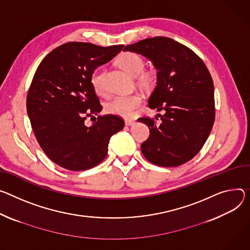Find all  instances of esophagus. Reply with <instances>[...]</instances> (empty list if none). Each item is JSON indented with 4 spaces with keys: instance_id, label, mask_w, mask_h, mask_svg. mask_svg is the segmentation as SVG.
I'll list each match as a JSON object with an SVG mask.
<instances>
[{
    "instance_id": "34e87169",
    "label": "esophagus",
    "mask_w": 250,
    "mask_h": 250,
    "mask_svg": "<svg viewBox=\"0 0 250 250\" xmlns=\"http://www.w3.org/2000/svg\"><path fill=\"white\" fill-rule=\"evenodd\" d=\"M125 123L126 125H134L135 121H134V120H131V119H126V120L125 121Z\"/></svg>"
}]
</instances>
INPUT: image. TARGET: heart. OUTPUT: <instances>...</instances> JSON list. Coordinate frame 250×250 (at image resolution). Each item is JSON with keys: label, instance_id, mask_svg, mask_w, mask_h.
<instances>
[{"label": "heart", "instance_id": "b5f03b06", "mask_svg": "<svg viewBox=\"0 0 250 250\" xmlns=\"http://www.w3.org/2000/svg\"><path fill=\"white\" fill-rule=\"evenodd\" d=\"M118 63L122 69L130 76L139 77V82L144 86H151L156 80V73L153 69L144 71L145 61L144 59L135 53L125 52L118 58ZM104 69H97L93 72L90 77L96 92L100 95L104 94ZM144 103V96L140 93H132L129 95H123L113 98L106 104V110L112 115H117L124 118H129L134 115L137 110Z\"/></svg>", "mask_w": 250, "mask_h": 250}]
</instances>
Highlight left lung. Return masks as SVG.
Wrapping results in <instances>:
<instances>
[{"label":"left lung","mask_w":250,"mask_h":250,"mask_svg":"<svg viewBox=\"0 0 250 250\" xmlns=\"http://www.w3.org/2000/svg\"><path fill=\"white\" fill-rule=\"evenodd\" d=\"M124 51L141 54L153 62L157 84L148 106L166 111L158 116L160 125L152 118L139 119L150 131L142 144L144 156L165 167L189 162L207 142L215 119L213 82L208 66L192 50L166 37L142 40Z\"/></svg>","instance_id":"obj_1"}]
</instances>
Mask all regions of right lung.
<instances>
[{"mask_svg":"<svg viewBox=\"0 0 250 250\" xmlns=\"http://www.w3.org/2000/svg\"><path fill=\"white\" fill-rule=\"evenodd\" d=\"M123 48L70 42L39 64L28 92L27 111L40 146L58 166L73 171L95 167L106 156L110 138L123 129L125 121L117 115L99 116L92 126L84 125L87 117L103 108L90 77Z\"/></svg>","mask_w":250,"mask_h":250,"instance_id":"right-lung-1","label":"right lung"}]
</instances>
